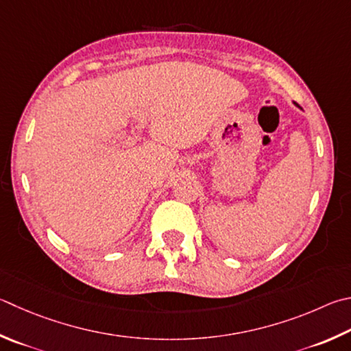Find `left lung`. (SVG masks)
<instances>
[{
	"instance_id": "1",
	"label": "left lung",
	"mask_w": 351,
	"mask_h": 351,
	"mask_svg": "<svg viewBox=\"0 0 351 351\" xmlns=\"http://www.w3.org/2000/svg\"><path fill=\"white\" fill-rule=\"evenodd\" d=\"M293 104H295V106H298V104H296V103H293ZM298 107H299V106H298ZM299 109H301V107H299Z\"/></svg>"
}]
</instances>
